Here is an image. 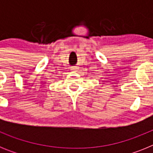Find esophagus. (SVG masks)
Masks as SVG:
<instances>
[{
	"label": "esophagus",
	"instance_id": "obj_1",
	"mask_svg": "<svg viewBox=\"0 0 153 153\" xmlns=\"http://www.w3.org/2000/svg\"><path fill=\"white\" fill-rule=\"evenodd\" d=\"M70 70H72V71H76L78 70L77 67H70Z\"/></svg>",
	"mask_w": 153,
	"mask_h": 153
}]
</instances>
